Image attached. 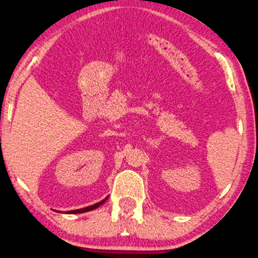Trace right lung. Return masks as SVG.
<instances>
[{
  "label": "right lung",
  "instance_id": "right-lung-1",
  "mask_svg": "<svg viewBox=\"0 0 258 258\" xmlns=\"http://www.w3.org/2000/svg\"><path fill=\"white\" fill-rule=\"evenodd\" d=\"M106 199H107V198H105L104 201H101V202L96 203V204H94V205H90V207H87V208H83V209H78V210H72V211H69V214H81V213H87V211L94 210V209L99 208L100 205H102V204H104V203L106 202Z\"/></svg>",
  "mask_w": 258,
  "mask_h": 258
}]
</instances>
